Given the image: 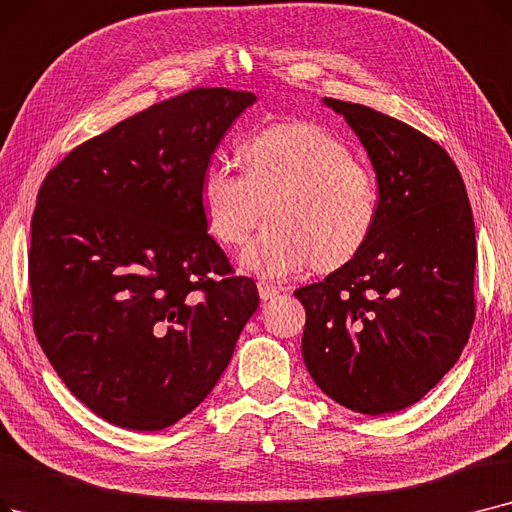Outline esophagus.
Masks as SVG:
<instances>
[{"label": "esophagus", "instance_id": "obj_1", "mask_svg": "<svg viewBox=\"0 0 512 512\" xmlns=\"http://www.w3.org/2000/svg\"><path fill=\"white\" fill-rule=\"evenodd\" d=\"M257 291H259L261 301H270V299L278 293V286H276V284H270V282H265V280H259V282H257Z\"/></svg>", "mask_w": 512, "mask_h": 512}]
</instances>
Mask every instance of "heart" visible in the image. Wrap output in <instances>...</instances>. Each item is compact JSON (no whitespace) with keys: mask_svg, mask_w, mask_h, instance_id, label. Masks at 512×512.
<instances>
[{"mask_svg":"<svg viewBox=\"0 0 512 512\" xmlns=\"http://www.w3.org/2000/svg\"><path fill=\"white\" fill-rule=\"evenodd\" d=\"M244 173L211 163L201 182L209 230L234 247L263 213L272 221L242 251V265L282 278L311 263L328 274L368 244L379 219V186L335 133L307 121L257 129L242 146Z\"/></svg>","mask_w":512,"mask_h":512,"instance_id":"heart-1","label":"heart"}]
</instances>
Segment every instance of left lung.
<instances>
[{
	"label": "left lung",
	"instance_id": "left-lung-1",
	"mask_svg": "<svg viewBox=\"0 0 512 512\" xmlns=\"http://www.w3.org/2000/svg\"><path fill=\"white\" fill-rule=\"evenodd\" d=\"M364 144L379 182V219L345 268L297 288L301 351L337 404L393 414L446 374L475 322V224L462 175L425 133L379 110L324 98Z\"/></svg>",
	"mask_w": 512,
	"mask_h": 512
}]
</instances>
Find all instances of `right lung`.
<instances>
[{
  "label": "right lung",
  "mask_w": 512,
  "mask_h": 512,
  "mask_svg": "<svg viewBox=\"0 0 512 512\" xmlns=\"http://www.w3.org/2000/svg\"><path fill=\"white\" fill-rule=\"evenodd\" d=\"M255 94L196 87L73 148L31 221L35 337L100 418L159 431L226 370L259 305L207 234L203 173Z\"/></svg>",
  "instance_id": "right-lung-1"
}]
</instances>
